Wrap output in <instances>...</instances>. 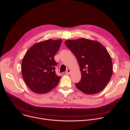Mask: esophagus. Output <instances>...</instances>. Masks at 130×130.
<instances>
[{"label": "esophagus", "mask_w": 130, "mask_h": 130, "mask_svg": "<svg viewBox=\"0 0 130 130\" xmlns=\"http://www.w3.org/2000/svg\"><path fill=\"white\" fill-rule=\"evenodd\" d=\"M70 73H71V70L69 68H67V69L66 71V73L68 74V75H69V74H70Z\"/></svg>", "instance_id": "1"}]
</instances>
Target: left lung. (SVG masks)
Here are the masks:
<instances>
[{
  "mask_svg": "<svg viewBox=\"0 0 130 130\" xmlns=\"http://www.w3.org/2000/svg\"><path fill=\"white\" fill-rule=\"evenodd\" d=\"M66 46L75 54L81 73L76 87L83 93H99L107 85L113 73L112 60L106 49L97 41L84 38L69 40Z\"/></svg>",
  "mask_w": 130,
  "mask_h": 130,
  "instance_id": "1",
  "label": "left lung"
}]
</instances>
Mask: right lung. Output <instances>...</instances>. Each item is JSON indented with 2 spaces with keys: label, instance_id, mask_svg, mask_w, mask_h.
Listing matches in <instances>:
<instances>
[{
  "label": "right lung",
  "instance_id": "right-lung-1",
  "mask_svg": "<svg viewBox=\"0 0 130 130\" xmlns=\"http://www.w3.org/2000/svg\"><path fill=\"white\" fill-rule=\"evenodd\" d=\"M62 40H47L37 43L27 51L21 66L22 76L28 87L36 94H44L56 87L61 77L55 71L54 56Z\"/></svg>",
  "mask_w": 130,
  "mask_h": 130
}]
</instances>
